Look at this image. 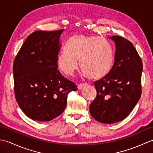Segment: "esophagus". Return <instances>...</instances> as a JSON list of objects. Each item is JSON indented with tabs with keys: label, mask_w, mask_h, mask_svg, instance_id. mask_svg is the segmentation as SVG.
<instances>
[{
	"label": "esophagus",
	"mask_w": 153,
	"mask_h": 153,
	"mask_svg": "<svg viewBox=\"0 0 153 153\" xmlns=\"http://www.w3.org/2000/svg\"><path fill=\"white\" fill-rule=\"evenodd\" d=\"M86 85H87L86 83H79V84H78V85H77V89H82V88H83L84 87L86 86Z\"/></svg>",
	"instance_id": "obj_1"
}]
</instances>
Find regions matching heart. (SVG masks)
Masks as SVG:
<instances>
[{"mask_svg":"<svg viewBox=\"0 0 153 153\" xmlns=\"http://www.w3.org/2000/svg\"><path fill=\"white\" fill-rule=\"evenodd\" d=\"M112 47L108 41L95 36L76 35L68 40L65 51L56 56V65L66 76L78 69L90 79H99L111 71L114 64Z\"/></svg>","mask_w":153,"mask_h":153,"instance_id":"obj_1","label":"heart"}]
</instances>
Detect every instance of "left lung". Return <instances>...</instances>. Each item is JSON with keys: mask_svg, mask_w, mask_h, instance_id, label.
<instances>
[{"mask_svg": "<svg viewBox=\"0 0 153 153\" xmlns=\"http://www.w3.org/2000/svg\"><path fill=\"white\" fill-rule=\"evenodd\" d=\"M114 42V62L105 77L95 82L97 97L89 106L97 121L114 123L126 118L141 95L143 64L134 45L118 35L108 37Z\"/></svg>", "mask_w": 153, "mask_h": 153, "instance_id": "obj_1", "label": "left lung"}]
</instances>
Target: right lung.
I'll list each match as a JSON object with an SVG mask.
<instances>
[{
    "mask_svg": "<svg viewBox=\"0 0 153 153\" xmlns=\"http://www.w3.org/2000/svg\"><path fill=\"white\" fill-rule=\"evenodd\" d=\"M63 30L29 35L13 64L16 101L29 118L51 121L64 112L67 95L77 86L58 69L56 56Z\"/></svg>",
    "mask_w": 153,
    "mask_h": 153,
    "instance_id": "obj_1",
    "label": "right lung"
}]
</instances>
